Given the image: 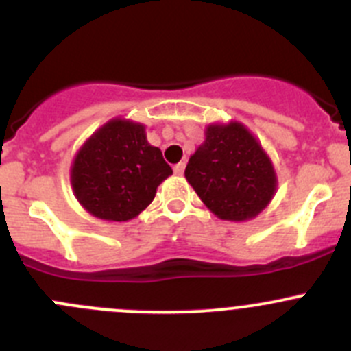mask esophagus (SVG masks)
<instances>
[{
  "instance_id": "1",
  "label": "esophagus",
  "mask_w": 351,
  "mask_h": 351,
  "mask_svg": "<svg viewBox=\"0 0 351 351\" xmlns=\"http://www.w3.org/2000/svg\"><path fill=\"white\" fill-rule=\"evenodd\" d=\"M185 161H180L178 165L173 166V171H175V175H183V171H185Z\"/></svg>"
}]
</instances>
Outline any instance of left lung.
<instances>
[{
	"label": "left lung",
	"mask_w": 351,
	"mask_h": 351,
	"mask_svg": "<svg viewBox=\"0 0 351 351\" xmlns=\"http://www.w3.org/2000/svg\"><path fill=\"white\" fill-rule=\"evenodd\" d=\"M185 178L222 221H250L275 195L277 175L256 137L239 122L212 123L190 156Z\"/></svg>",
	"instance_id": "left-lung-1"
}]
</instances>
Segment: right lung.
Here are the masks:
<instances>
[{
    "mask_svg": "<svg viewBox=\"0 0 351 351\" xmlns=\"http://www.w3.org/2000/svg\"><path fill=\"white\" fill-rule=\"evenodd\" d=\"M173 169L159 147L146 139V127L113 119L81 146L71 166V186L91 215L123 222L153 202L156 189Z\"/></svg>",
    "mask_w": 351,
    "mask_h": 351,
    "instance_id": "right-lung-1",
    "label": "right lung"
}]
</instances>
